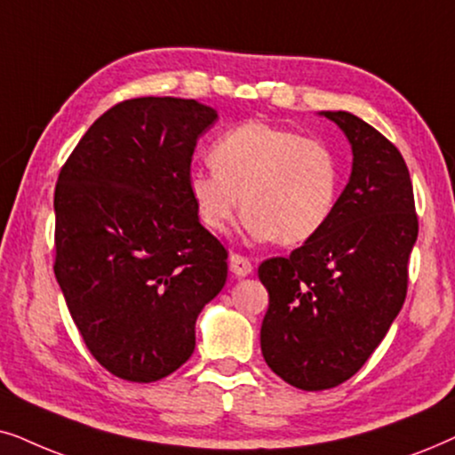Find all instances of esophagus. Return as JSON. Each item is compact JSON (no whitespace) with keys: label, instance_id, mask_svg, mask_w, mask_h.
<instances>
[{"label":"esophagus","instance_id":"esophagus-1","mask_svg":"<svg viewBox=\"0 0 455 455\" xmlns=\"http://www.w3.org/2000/svg\"><path fill=\"white\" fill-rule=\"evenodd\" d=\"M228 266H231V272L235 276H247L253 270L250 259H247L245 256H241V253H233L231 259H228Z\"/></svg>","mask_w":455,"mask_h":455}]
</instances>
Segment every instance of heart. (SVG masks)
Segmentation results:
<instances>
[{"instance_id": "heart-1", "label": "heart", "mask_w": 455, "mask_h": 455, "mask_svg": "<svg viewBox=\"0 0 455 455\" xmlns=\"http://www.w3.org/2000/svg\"><path fill=\"white\" fill-rule=\"evenodd\" d=\"M214 171H191L189 196L212 233H227L239 205L253 241L298 245L316 237L335 210L339 164L318 139L245 123L212 145Z\"/></svg>"}]
</instances>
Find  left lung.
Returning <instances> with one entry per match:
<instances>
[{"label": "left lung", "instance_id": "8db88e82", "mask_svg": "<svg viewBox=\"0 0 455 455\" xmlns=\"http://www.w3.org/2000/svg\"><path fill=\"white\" fill-rule=\"evenodd\" d=\"M354 151L351 179L316 237L259 264L268 289L259 343L284 383L323 391L354 377L408 293L418 237L414 189L389 139L349 112H324Z\"/></svg>", "mask_w": 455, "mask_h": 455}]
</instances>
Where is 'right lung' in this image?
I'll use <instances>...</instances> for the list:
<instances>
[{"mask_svg":"<svg viewBox=\"0 0 455 455\" xmlns=\"http://www.w3.org/2000/svg\"><path fill=\"white\" fill-rule=\"evenodd\" d=\"M214 108L135 97L101 114L60 171L53 272L91 355L131 383L172 374L196 320L227 283L228 251L189 196Z\"/></svg>","mask_w":455,"mask_h":455,"instance_id":"right-lung-1","label":"right lung"}]
</instances>
